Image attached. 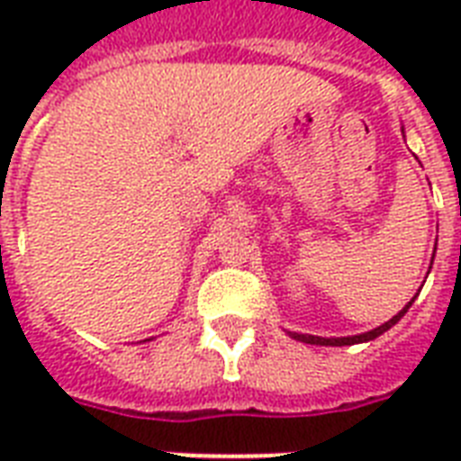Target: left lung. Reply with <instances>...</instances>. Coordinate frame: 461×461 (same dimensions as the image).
Instances as JSON below:
<instances>
[{
  "label": "left lung",
  "instance_id": "obj_1",
  "mask_svg": "<svg viewBox=\"0 0 461 461\" xmlns=\"http://www.w3.org/2000/svg\"><path fill=\"white\" fill-rule=\"evenodd\" d=\"M411 306V302L407 303V306L402 308L400 313L394 315V318H390L387 322H383L380 328L371 330V332H364V335H354V337H335V339H325V337H313V335H294L296 339H302V342L306 344H330V347H344V344H357V342H368V339H375L378 335H383L385 330H390L394 325V322L400 321L402 315L407 313V308Z\"/></svg>",
  "mask_w": 461,
  "mask_h": 461
}]
</instances>
